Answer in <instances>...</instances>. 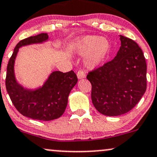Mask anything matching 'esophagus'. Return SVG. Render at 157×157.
<instances>
[{"mask_svg":"<svg viewBox=\"0 0 157 157\" xmlns=\"http://www.w3.org/2000/svg\"><path fill=\"white\" fill-rule=\"evenodd\" d=\"M77 77H78L79 79H82V78H84V77H85V73L84 72V71H83L82 69H79V70L77 71Z\"/></svg>","mask_w":157,"mask_h":157,"instance_id":"obj_1","label":"esophagus"}]
</instances>
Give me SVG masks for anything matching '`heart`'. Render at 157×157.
<instances>
[{
	"mask_svg": "<svg viewBox=\"0 0 157 157\" xmlns=\"http://www.w3.org/2000/svg\"><path fill=\"white\" fill-rule=\"evenodd\" d=\"M76 47L79 53L86 55L85 64L93 68L104 60L109 51V43L105 38L96 35H88L77 41Z\"/></svg>",
	"mask_w": 157,
	"mask_h": 157,
	"instance_id": "b5f03b06",
	"label": "heart"
}]
</instances>
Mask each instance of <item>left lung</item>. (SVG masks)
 Returning <instances> with one entry per match:
<instances>
[{"instance_id":"obj_1","label":"left lung","mask_w":157,"mask_h":157,"mask_svg":"<svg viewBox=\"0 0 157 157\" xmlns=\"http://www.w3.org/2000/svg\"><path fill=\"white\" fill-rule=\"evenodd\" d=\"M121 46L112 61L87 75L92 85L95 108L106 116H119L132 109L146 92V62L138 43L120 35Z\"/></svg>"}]
</instances>
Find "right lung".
<instances>
[{
  "instance_id": "right-lung-1",
  "label": "right lung",
  "mask_w": 157,
  "mask_h": 157,
  "mask_svg": "<svg viewBox=\"0 0 157 157\" xmlns=\"http://www.w3.org/2000/svg\"><path fill=\"white\" fill-rule=\"evenodd\" d=\"M48 38L46 33H41L19 41L8 63L6 77L7 92L18 112L27 117L40 121L55 120L64 114L69 93L77 82V77L72 70L65 73L53 72L42 88L36 90H26L17 82L13 64L19 48L42 43Z\"/></svg>"
}]
</instances>
